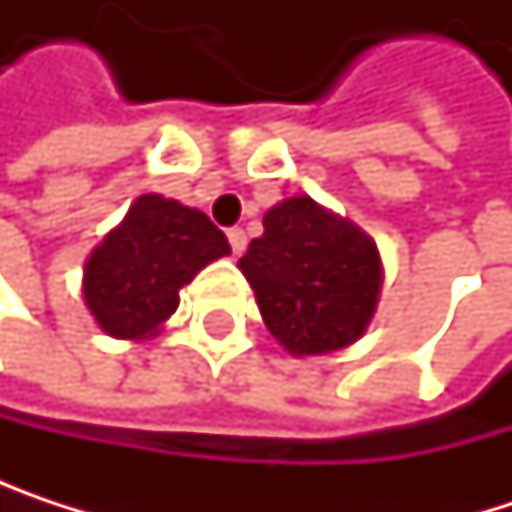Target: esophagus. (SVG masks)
Instances as JSON below:
<instances>
[{
  "instance_id": "1",
  "label": "esophagus",
  "mask_w": 512,
  "mask_h": 512,
  "mask_svg": "<svg viewBox=\"0 0 512 512\" xmlns=\"http://www.w3.org/2000/svg\"><path fill=\"white\" fill-rule=\"evenodd\" d=\"M228 243H231L234 255H243V249H246V231L243 228H228Z\"/></svg>"
}]
</instances>
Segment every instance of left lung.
Wrapping results in <instances>:
<instances>
[{
    "instance_id": "obj_1",
    "label": "left lung",
    "mask_w": 512,
    "mask_h": 512,
    "mask_svg": "<svg viewBox=\"0 0 512 512\" xmlns=\"http://www.w3.org/2000/svg\"><path fill=\"white\" fill-rule=\"evenodd\" d=\"M240 269L266 329L293 356L332 353L361 338L382 284L376 243L308 195L263 216V237L249 243Z\"/></svg>"
}]
</instances>
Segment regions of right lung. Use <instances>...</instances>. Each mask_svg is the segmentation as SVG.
I'll return each mask as SVG.
<instances>
[{
	"label": "right lung",
	"mask_w": 512,
	"mask_h": 512,
	"mask_svg": "<svg viewBox=\"0 0 512 512\" xmlns=\"http://www.w3.org/2000/svg\"><path fill=\"white\" fill-rule=\"evenodd\" d=\"M225 255V234L201 210L142 195L88 257L82 296L103 332L148 338L177 311L180 287Z\"/></svg>",
	"instance_id": "1"
}]
</instances>
